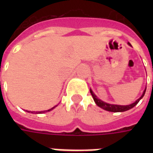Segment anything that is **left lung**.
<instances>
[{
	"label": "left lung",
	"mask_w": 153,
	"mask_h": 153,
	"mask_svg": "<svg viewBox=\"0 0 153 153\" xmlns=\"http://www.w3.org/2000/svg\"><path fill=\"white\" fill-rule=\"evenodd\" d=\"M128 44L129 46H131V44L129 43H128ZM90 91H91V94L92 97L94 98V101L95 102L96 105H98V106L101 107L102 109H105V110H107V111H109V112H114V113H117V112H125V111H127L128 109H132L133 107L135 106L137 104L138 102H140V100L141 98L144 97L145 94V91H146V88L145 89V91L143 92L142 95L140 96V98H138L137 100L135 102H133L132 104L130 105H114V104H109V103H106V102H103V101L100 100L99 98H98V97L93 93V91L91 89H90Z\"/></svg>",
	"instance_id": "obj_1"
}]
</instances>
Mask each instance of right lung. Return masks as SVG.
<instances>
[{
  "mask_svg": "<svg viewBox=\"0 0 153 153\" xmlns=\"http://www.w3.org/2000/svg\"><path fill=\"white\" fill-rule=\"evenodd\" d=\"M56 106H57V105H55V106L52 107V108H51V109H48V110H44V111L36 112V114H44V113H46V112H49V111H51V110H52V109H54V108H55V107H56ZM27 112H28V111H27ZM28 113H30V112H28ZM31 113H32V114H33V113H34V112H31Z\"/></svg>",
  "mask_w": 153,
  "mask_h": 153,
  "instance_id": "right-lung-1",
  "label": "right lung"
}]
</instances>
